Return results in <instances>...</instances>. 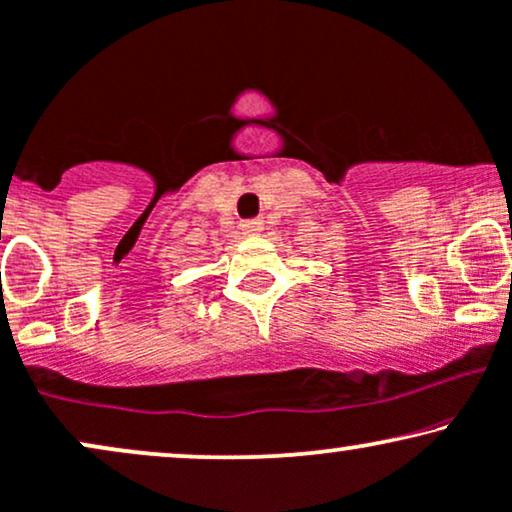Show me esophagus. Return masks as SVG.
<instances>
[{
    "label": "esophagus",
    "mask_w": 512,
    "mask_h": 512,
    "mask_svg": "<svg viewBox=\"0 0 512 512\" xmlns=\"http://www.w3.org/2000/svg\"><path fill=\"white\" fill-rule=\"evenodd\" d=\"M262 229H264L262 219H252V222H243L241 224V231H243L245 236H257Z\"/></svg>",
    "instance_id": "esophagus-1"
}]
</instances>
